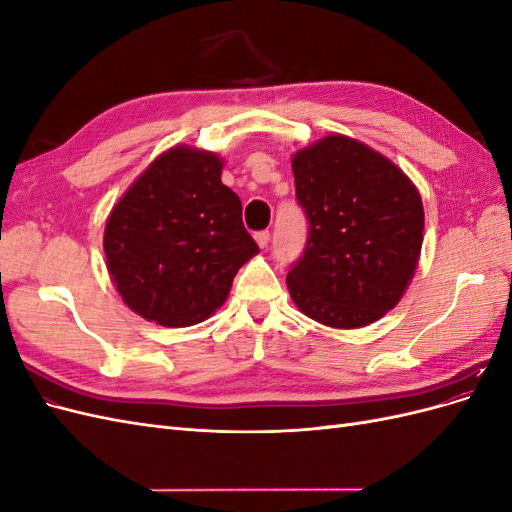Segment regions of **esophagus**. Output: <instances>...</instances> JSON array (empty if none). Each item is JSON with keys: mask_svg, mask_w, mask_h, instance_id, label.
<instances>
[{"mask_svg": "<svg viewBox=\"0 0 512 512\" xmlns=\"http://www.w3.org/2000/svg\"><path fill=\"white\" fill-rule=\"evenodd\" d=\"M256 243L260 245V247H267V243H269V239H271V235H269V230H260V232H256Z\"/></svg>", "mask_w": 512, "mask_h": 512, "instance_id": "esophagus-1", "label": "esophagus"}]
</instances>
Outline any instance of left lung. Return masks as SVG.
<instances>
[{"mask_svg": "<svg viewBox=\"0 0 512 512\" xmlns=\"http://www.w3.org/2000/svg\"><path fill=\"white\" fill-rule=\"evenodd\" d=\"M294 188L309 220L288 292L331 329H361L408 290L423 247L425 211L412 179L380 151L329 134L292 156Z\"/></svg>", "mask_w": 512, "mask_h": 512, "instance_id": "8db88e82", "label": "left lung"}]
</instances>
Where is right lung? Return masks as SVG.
Masks as SVG:
<instances>
[{
    "label": "right lung",
    "mask_w": 512,
    "mask_h": 512,
    "mask_svg": "<svg viewBox=\"0 0 512 512\" xmlns=\"http://www.w3.org/2000/svg\"><path fill=\"white\" fill-rule=\"evenodd\" d=\"M222 168L218 153L170 147L106 220L108 275L123 303L160 327L207 320L228 299L237 271L258 254Z\"/></svg>",
    "instance_id": "1"
}]
</instances>
